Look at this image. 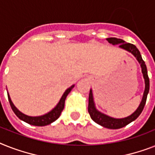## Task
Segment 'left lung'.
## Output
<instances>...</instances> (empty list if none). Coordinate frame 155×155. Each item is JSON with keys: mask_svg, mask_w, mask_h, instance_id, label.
<instances>
[{"mask_svg": "<svg viewBox=\"0 0 155 155\" xmlns=\"http://www.w3.org/2000/svg\"><path fill=\"white\" fill-rule=\"evenodd\" d=\"M107 41L110 44H112L113 45H119V47L131 52L136 57L137 60L139 61V63L141 64L142 72H143V77H144V80H145V91H144V94H143V97L140 105H139L138 109L133 114H130V116L127 117V118H124V119H114V118L109 117L106 115V114H102L101 112L98 111L95 107L94 100H93L92 91H91V90H90V93H89L88 112L91 119H92L93 121H95L96 123L99 124V125L104 127L109 128V129H119V128L123 127L128 125L129 123L135 120L140 115L141 113H142L143 108H144V106H145L146 102H147V95H148V92H149L150 80L149 77H148V74H147V68L145 64V62H144V60L142 58L140 51H139V49L137 48L135 45L130 44V43H126L125 41L121 40V39L115 38V37L107 38Z\"/></svg>", "mask_w": 155, "mask_h": 155, "instance_id": "1", "label": "left lung"}]
</instances>
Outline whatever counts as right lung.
Wrapping results in <instances>:
<instances>
[{
  "label": "right lung",
  "mask_w": 155,
  "mask_h": 155,
  "mask_svg": "<svg viewBox=\"0 0 155 155\" xmlns=\"http://www.w3.org/2000/svg\"><path fill=\"white\" fill-rule=\"evenodd\" d=\"M74 87V85L69 87V88L67 89L65 91V92L64 93V95H62V97L60 99L59 104L56 105V107L54 108L53 110H51L50 112H48V114H44V115H41V116H37V117H31L28 116L26 114H24L23 113H21L20 110H18L16 109V107L13 105L12 102L11 101V99H10L9 95L8 94V101H9L10 106L12 107L13 112L16 114V115L18 117L19 119L23 120V121L26 122L28 124H31V125L33 126H38V127H42V126H46L48 125L50 123H53L54 121H56V119L60 117V114L62 112V110H64V102L65 99H66L67 95H68L69 92L71 91V89Z\"/></svg>",
  "instance_id": "add662e5"
}]
</instances>
